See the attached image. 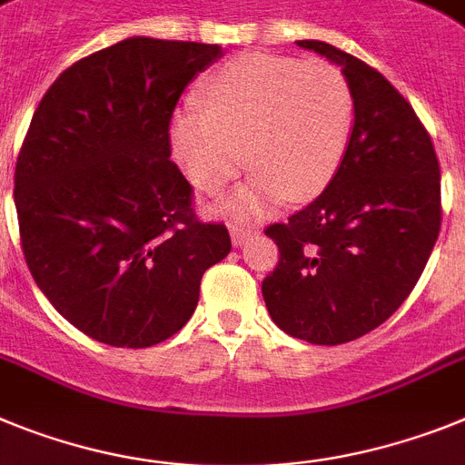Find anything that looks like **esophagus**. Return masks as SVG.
Returning <instances> with one entry per match:
<instances>
[{
    "instance_id": "1",
    "label": "esophagus",
    "mask_w": 465,
    "mask_h": 465,
    "mask_svg": "<svg viewBox=\"0 0 465 465\" xmlns=\"http://www.w3.org/2000/svg\"><path fill=\"white\" fill-rule=\"evenodd\" d=\"M252 233H255V232H252V229H241V227H232V243L236 245V248H238V245H243L245 241H248V238L252 236Z\"/></svg>"
}]
</instances>
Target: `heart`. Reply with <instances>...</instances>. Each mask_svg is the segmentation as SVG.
<instances>
[{
    "mask_svg": "<svg viewBox=\"0 0 465 465\" xmlns=\"http://www.w3.org/2000/svg\"><path fill=\"white\" fill-rule=\"evenodd\" d=\"M353 128V93L328 63L269 54L229 60L173 119V152L205 193L248 161L255 173L222 210L255 217L278 201H309L337 175Z\"/></svg>",
    "mask_w": 465,
    "mask_h": 465,
    "instance_id": "obj_1",
    "label": "heart"
}]
</instances>
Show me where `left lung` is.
<instances>
[{
  "label": "left lung",
  "instance_id": "left-lung-1",
  "mask_svg": "<svg viewBox=\"0 0 465 465\" xmlns=\"http://www.w3.org/2000/svg\"><path fill=\"white\" fill-rule=\"evenodd\" d=\"M297 46L341 67L353 128L325 192L266 229L281 260L262 294L282 332L337 346L389 321L421 278L442 220L440 165L426 128L386 76L332 44Z\"/></svg>",
  "mask_w": 465,
  "mask_h": 465
}]
</instances>
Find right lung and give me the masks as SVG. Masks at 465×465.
<instances>
[{
	"label": "right lung",
	"instance_id": "obj_1",
	"mask_svg": "<svg viewBox=\"0 0 465 465\" xmlns=\"http://www.w3.org/2000/svg\"><path fill=\"white\" fill-rule=\"evenodd\" d=\"M217 44L128 37L48 88L15 163L30 273L64 321L95 341L147 349L183 330L205 269L232 250L203 224L171 161V116Z\"/></svg>",
	"mask_w": 465,
	"mask_h": 465
}]
</instances>
